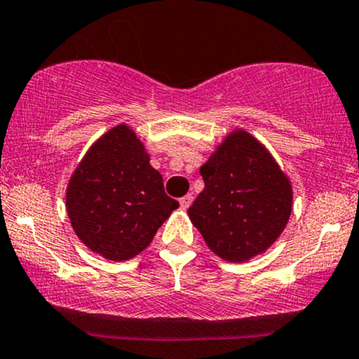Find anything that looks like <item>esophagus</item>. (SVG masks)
I'll return each instance as SVG.
<instances>
[{
    "instance_id": "1",
    "label": "esophagus",
    "mask_w": 359,
    "mask_h": 359,
    "mask_svg": "<svg viewBox=\"0 0 359 359\" xmlns=\"http://www.w3.org/2000/svg\"><path fill=\"white\" fill-rule=\"evenodd\" d=\"M192 201H194L192 195H184V197L179 201L180 208H184V210H185V208H189L190 203H192Z\"/></svg>"
}]
</instances>
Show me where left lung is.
I'll return each mask as SVG.
<instances>
[{"label":"left lung","mask_w":359,"mask_h":359,"mask_svg":"<svg viewBox=\"0 0 359 359\" xmlns=\"http://www.w3.org/2000/svg\"><path fill=\"white\" fill-rule=\"evenodd\" d=\"M205 187L187 213L222 260L262 255L288 224L293 189L260 140L243 129L226 134L201 167Z\"/></svg>","instance_id":"obj_1"}]
</instances>
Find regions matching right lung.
Instances as JSON below:
<instances>
[{"instance_id":"add662e5","label":"right lung","mask_w":359,"mask_h":359,"mask_svg":"<svg viewBox=\"0 0 359 359\" xmlns=\"http://www.w3.org/2000/svg\"><path fill=\"white\" fill-rule=\"evenodd\" d=\"M134 129L119 124L102 134L72 172L66 210L78 238L107 260L126 262L151 245L179 202Z\"/></svg>"}]
</instances>
